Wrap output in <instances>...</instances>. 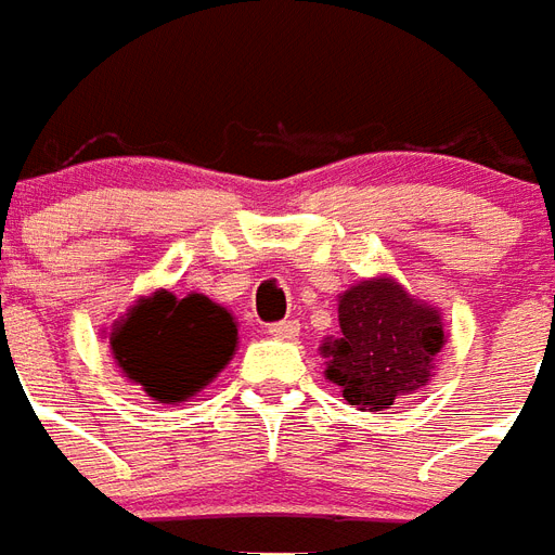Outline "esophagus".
<instances>
[{"label":"esophagus","mask_w":555,"mask_h":555,"mask_svg":"<svg viewBox=\"0 0 555 555\" xmlns=\"http://www.w3.org/2000/svg\"><path fill=\"white\" fill-rule=\"evenodd\" d=\"M267 336L282 338V341H291V338L300 336V324H297V321H279V324L267 326Z\"/></svg>","instance_id":"esophagus-1"}]
</instances>
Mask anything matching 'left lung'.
<instances>
[{"label": "left lung", "mask_w": 555, "mask_h": 555, "mask_svg": "<svg viewBox=\"0 0 555 555\" xmlns=\"http://www.w3.org/2000/svg\"><path fill=\"white\" fill-rule=\"evenodd\" d=\"M338 338H324V377L360 410H386L434 377L446 345L442 312L398 279L374 276L338 294Z\"/></svg>", "instance_id": "1"}]
</instances>
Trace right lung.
<instances>
[{"label": "right lung", "instance_id": "add662e5", "mask_svg": "<svg viewBox=\"0 0 555 555\" xmlns=\"http://www.w3.org/2000/svg\"><path fill=\"white\" fill-rule=\"evenodd\" d=\"M109 350L127 380L157 404H181L229 365L237 350V321L205 294L178 300L159 288L115 321Z\"/></svg>", "mask_w": 555, "mask_h": 555}]
</instances>
